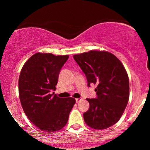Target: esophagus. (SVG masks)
I'll return each instance as SVG.
<instances>
[{"label":"esophagus","mask_w":150,"mask_h":150,"mask_svg":"<svg viewBox=\"0 0 150 150\" xmlns=\"http://www.w3.org/2000/svg\"><path fill=\"white\" fill-rule=\"evenodd\" d=\"M76 103H79V102H80L81 100H82V98H76Z\"/></svg>","instance_id":"esophagus-1"}]
</instances>
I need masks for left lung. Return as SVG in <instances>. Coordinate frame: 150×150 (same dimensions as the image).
Listing matches in <instances>:
<instances>
[{"instance_id":"left-lung-1","label":"left lung","mask_w":150,"mask_h":150,"mask_svg":"<svg viewBox=\"0 0 150 150\" xmlns=\"http://www.w3.org/2000/svg\"><path fill=\"white\" fill-rule=\"evenodd\" d=\"M86 75L88 86L96 85L97 97L87 98L89 109L83 114L85 123L105 130L118 122L129 100V79L121 62L106 51L91 50L73 55Z\"/></svg>"}]
</instances>
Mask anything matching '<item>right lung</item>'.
I'll list each match as a JSON object with an SVG mask.
<instances>
[{
	"label": "right lung",
	"instance_id": "1",
	"mask_svg": "<svg viewBox=\"0 0 150 150\" xmlns=\"http://www.w3.org/2000/svg\"><path fill=\"white\" fill-rule=\"evenodd\" d=\"M69 55L36 53L24 63L18 79V91L23 110L37 128L54 132L64 127L75 104L72 97L59 98L56 89L58 77Z\"/></svg>",
	"mask_w": 150,
	"mask_h": 150
}]
</instances>
